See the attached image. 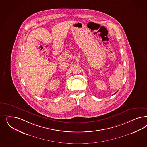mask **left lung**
Returning <instances> with one entry per match:
<instances>
[{
	"label": "left lung",
	"mask_w": 147,
	"mask_h": 147,
	"mask_svg": "<svg viewBox=\"0 0 147 147\" xmlns=\"http://www.w3.org/2000/svg\"><path fill=\"white\" fill-rule=\"evenodd\" d=\"M116 92H115V94H114V95H115V94H116Z\"/></svg>",
	"instance_id": "1"
}]
</instances>
